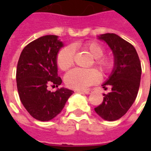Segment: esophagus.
<instances>
[{"label": "esophagus", "mask_w": 151, "mask_h": 151, "mask_svg": "<svg viewBox=\"0 0 151 151\" xmlns=\"http://www.w3.org/2000/svg\"><path fill=\"white\" fill-rule=\"evenodd\" d=\"M79 92H82V93H84V94L89 95V94H91V91H79Z\"/></svg>", "instance_id": "esophagus-1"}]
</instances>
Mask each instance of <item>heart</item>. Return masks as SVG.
I'll use <instances>...</instances> for the list:
<instances>
[{
	"label": "heart",
	"mask_w": 151,
	"mask_h": 151,
	"mask_svg": "<svg viewBox=\"0 0 151 151\" xmlns=\"http://www.w3.org/2000/svg\"><path fill=\"white\" fill-rule=\"evenodd\" d=\"M83 49L87 51L94 57V65L104 74L113 69L114 60L110 56H104L105 50L96 41H89L82 44ZM75 51L72 46H67L60 51L56 56V65L60 69L66 71L74 64ZM100 74L95 69L76 68L69 71L65 77V82L69 88L83 90L90 86L95 85L99 81Z\"/></svg>",
	"instance_id": "b5f03b06"
}]
</instances>
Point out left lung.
I'll use <instances>...</instances> for the list:
<instances>
[{"label":"left lung","instance_id":"1","mask_svg":"<svg viewBox=\"0 0 151 151\" xmlns=\"http://www.w3.org/2000/svg\"><path fill=\"white\" fill-rule=\"evenodd\" d=\"M99 39L104 40L112 50L115 68L103 85L105 90L111 86V92L104 94V100L95 111L103 119L113 121L123 116L136 99L142 66L136 49L126 40L113 33L101 35Z\"/></svg>","mask_w":151,"mask_h":151}]
</instances>
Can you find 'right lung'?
<instances>
[{"mask_svg": "<svg viewBox=\"0 0 151 151\" xmlns=\"http://www.w3.org/2000/svg\"><path fill=\"white\" fill-rule=\"evenodd\" d=\"M62 42L56 35H45L28 43L19 56L16 81L22 104L31 116L47 121L62 111L73 91L60 88L51 92L48 86H58L56 56Z\"/></svg>", "mask_w": 151, "mask_h": 151, "instance_id": "obj_1", "label": "right lung"}]
</instances>
